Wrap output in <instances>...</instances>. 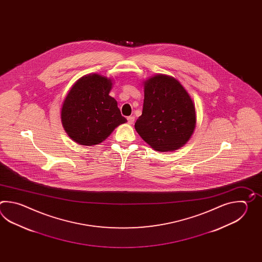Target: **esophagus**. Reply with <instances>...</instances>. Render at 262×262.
Returning <instances> with one entry per match:
<instances>
[{"label":"esophagus","instance_id":"esophagus-1","mask_svg":"<svg viewBox=\"0 0 262 262\" xmlns=\"http://www.w3.org/2000/svg\"><path fill=\"white\" fill-rule=\"evenodd\" d=\"M127 122H128L129 124H133L134 122H135V117L129 116V117H127Z\"/></svg>","mask_w":262,"mask_h":262}]
</instances>
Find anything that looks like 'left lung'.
I'll use <instances>...</instances> for the list:
<instances>
[{
	"label": "left lung",
	"mask_w": 262,
	"mask_h": 262,
	"mask_svg": "<svg viewBox=\"0 0 262 262\" xmlns=\"http://www.w3.org/2000/svg\"><path fill=\"white\" fill-rule=\"evenodd\" d=\"M142 114L135 123L141 139L158 151L183 147L194 133V102L178 79L158 74L143 81Z\"/></svg>",
	"instance_id": "1"
}]
</instances>
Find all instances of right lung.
Here are the masks:
<instances>
[{
	"label": "right lung",
	"instance_id": "add662e5",
	"mask_svg": "<svg viewBox=\"0 0 262 262\" xmlns=\"http://www.w3.org/2000/svg\"><path fill=\"white\" fill-rule=\"evenodd\" d=\"M112 85V78L94 73L78 78L68 91L61 105V124L78 144L101 143L117 126L127 122L117 101L110 95Z\"/></svg>",
	"mask_w": 262,
	"mask_h": 262
}]
</instances>
